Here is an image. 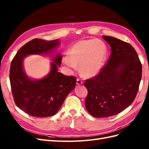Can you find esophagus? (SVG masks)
I'll use <instances>...</instances> for the list:
<instances>
[{
  "mask_svg": "<svg viewBox=\"0 0 149 149\" xmlns=\"http://www.w3.org/2000/svg\"><path fill=\"white\" fill-rule=\"evenodd\" d=\"M76 84H77L78 85H81V84H83L82 81L80 79L78 78L77 79H76Z\"/></svg>",
  "mask_w": 149,
  "mask_h": 149,
  "instance_id": "34e87169",
  "label": "esophagus"
}]
</instances>
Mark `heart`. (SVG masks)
<instances>
[{
  "instance_id": "heart-1",
  "label": "heart",
  "mask_w": 149,
  "mask_h": 149,
  "mask_svg": "<svg viewBox=\"0 0 149 149\" xmlns=\"http://www.w3.org/2000/svg\"><path fill=\"white\" fill-rule=\"evenodd\" d=\"M68 58L64 63L70 68L79 66L81 73L86 77H93L102 70L107 55L105 43L100 40H83L76 42L69 49Z\"/></svg>"
}]
</instances>
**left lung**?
Masks as SVG:
<instances>
[{
    "instance_id": "left-lung-1",
    "label": "left lung",
    "mask_w": 149,
    "mask_h": 149,
    "mask_svg": "<svg viewBox=\"0 0 149 149\" xmlns=\"http://www.w3.org/2000/svg\"><path fill=\"white\" fill-rule=\"evenodd\" d=\"M111 47L107 64L94 78L86 79V109L93 117L108 118L121 112L134 101L142 78V64L131 45L102 36Z\"/></svg>"
}]
</instances>
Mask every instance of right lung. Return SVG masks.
I'll return each instance as SVG.
<instances>
[{
    "instance_id": "right-lung-1",
    "label": "right lung",
    "mask_w": 149,
    "mask_h": 149,
    "mask_svg": "<svg viewBox=\"0 0 149 149\" xmlns=\"http://www.w3.org/2000/svg\"><path fill=\"white\" fill-rule=\"evenodd\" d=\"M60 44L59 40L51 41L35 38L25 44L13 58L10 69V82L15 104L26 114L37 118L55 115L65 98L75 88L76 78L58 71L62 56L53 58L51 70L45 77L32 80L25 74L24 58L33 54H50Z\"/></svg>"
}]
</instances>
